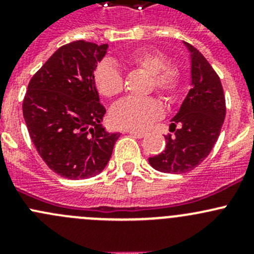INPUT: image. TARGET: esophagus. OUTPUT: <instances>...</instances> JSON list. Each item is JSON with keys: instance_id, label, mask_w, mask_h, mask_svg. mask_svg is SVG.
<instances>
[{"instance_id": "obj_1", "label": "esophagus", "mask_w": 254, "mask_h": 254, "mask_svg": "<svg viewBox=\"0 0 254 254\" xmlns=\"http://www.w3.org/2000/svg\"><path fill=\"white\" fill-rule=\"evenodd\" d=\"M127 134H130V135H132V136H135V137H139V139H141V137H143L145 136V132H141V131H135V130H127Z\"/></svg>"}]
</instances>
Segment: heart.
Returning <instances> with one entry per match:
<instances>
[{
	"mask_svg": "<svg viewBox=\"0 0 254 254\" xmlns=\"http://www.w3.org/2000/svg\"><path fill=\"white\" fill-rule=\"evenodd\" d=\"M127 64L151 76L150 91L155 89L167 102H176L181 96L182 73L163 53L151 49L132 51L125 58ZM94 83L106 98L119 96L124 89V78L119 68L103 61L94 70ZM163 108L155 98H125L118 102L111 111L113 125L120 129L143 130L162 117Z\"/></svg>",
	"mask_w": 254,
	"mask_h": 254,
	"instance_id": "1",
	"label": "heart"
}]
</instances>
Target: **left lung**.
Here are the masks:
<instances>
[{
    "label": "left lung",
    "instance_id": "8db88e82",
    "mask_svg": "<svg viewBox=\"0 0 254 254\" xmlns=\"http://www.w3.org/2000/svg\"><path fill=\"white\" fill-rule=\"evenodd\" d=\"M191 58V88L172 119L165 151L148 158L163 173H186L207 157L217 141L226 114L221 81L203 54L184 42Z\"/></svg>",
    "mask_w": 254,
    "mask_h": 254
}]
</instances>
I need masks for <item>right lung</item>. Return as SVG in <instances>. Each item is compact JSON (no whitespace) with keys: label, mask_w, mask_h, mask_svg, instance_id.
<instances>
[{"label":"right lung","mask_w":254,"mask_h":254,"mask_svg":"<svg viewBox=\"0 0 254 254\" xmlns=\"http://www.w3.org/2000/svg\"><path fill=\"white\" fill-rule=\"evenodd\" d=\"M107 49L84 40L59 48L30 79L23 99L30 139L48 167L64 178L101 173L120 136L102 127L106 108L93 77Z\"/></svg>","instance_id":"add662e5"}]
</instances>
